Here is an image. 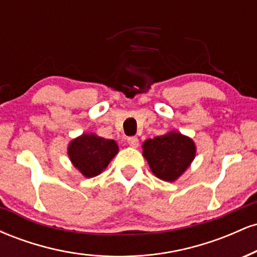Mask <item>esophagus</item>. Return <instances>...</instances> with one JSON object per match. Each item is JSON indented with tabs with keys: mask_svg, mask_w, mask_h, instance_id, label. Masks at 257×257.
I'll return each mask as SVG.
<instances>
[{
	"mask_svg": "<svg viewBox=\"0 0 257 257\" xmlns=\"http://www.w3.org/2000/svg\"><path fill=\"white\" fill-rule=\"evenodd\" d=\"M128 145L132 146V147H138V145H139V139L135 138V137L128 138Z\"/></svg>",
	"mask_w": 257,
	"mask_h": 257,
	"instance_id": "34e87169",
	"label": "esophagus"
}]
</instances>
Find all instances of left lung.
Instances as JSON below:
<instances>
[{
	"mask_svg": "<svg viewBox=\"0 0 257 257\" xmlns=\"http://www.w3.org/2000/svg\"><path fill=\"white\" fill-rule=\"evenodd\" d=\"M197 147L190 137L170 131L143 144V156L151 172L167 182L176 181L196 157Z\"/></svg>",
	"mask_w": 257,
	"mask_h": 257,
	"instance_id": "left-lung-1",
	"label": "left lung"
}]
</instances>
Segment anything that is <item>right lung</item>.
Here are the masks:
<instances>
[{"label":"right lung","instance_id":"1","mask_svg":"<svg viewBox=\"0 0 257 257\" xmlns=\"http://www.w3.org/2000/svg\"><path fill=\"white\" fill-rule=\"evenodd\" d=\"M119 147L112 139H105L95 133H83L67 145V156L72 166L84 178H94L107 168Z\"/></svg>","mask_w":257,"mask_h":257}]
</instances>
